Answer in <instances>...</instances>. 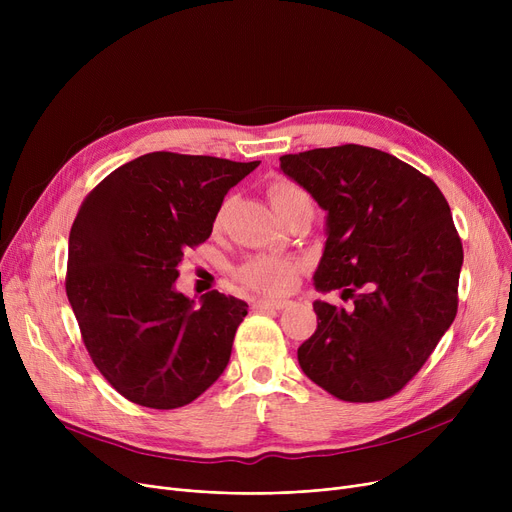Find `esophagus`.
I'll return each instance as SVG.
<instances>
[{"label":"esophagus","instance_id":"obj_1","mask_svg":"<svg viewBox=\"0 0 512 512\" xmlns=\"http://www.w3.org/2000/svg\"><path fill=\"white\" fill-rule=\"evenodd\" d=\"M255 309H286L288 307V301H267V299H259V301H255V305H253Z\"/></svg>","mask_w":512,"mask_h":512}]
</instances>
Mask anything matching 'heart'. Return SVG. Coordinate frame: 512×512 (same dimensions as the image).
Segmentation results:
<instances>
[{
    "instance_id": "1",
    "label": "heart",
    "mask_w": 512,
    "mask_h": 512,
    "mask_svg": "<svg viewBox=\"0 0 512 512\" xmlns=\"http://www.w3.org/2000/svg\"><path fill=\"white\" fill-rule=\"evenodd\" d=\"M267 199H270L276 213L282 215L297 207L301 203H311V195L305 188L292 180H276L267 188ZM230 201H224L222 207L215 213V226H222ZM303 270V263L299 259L290 257H278V255H253L245 263L238 267V280L247 288L267 294V297H278V294H286L297 284V278Z\"/></svg>"
}]
</instances>
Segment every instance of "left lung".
<instances>
[{"mask_svg": "<svg viewBox=\"0 0 512 512\" xmlns=\"http://www.w3.org/2000/svg\"><path fill=\"white\" fill-rule=\"evenodd\" d=\"M280 168L328 211L313 276L342 290L344 309L315 301V334L299 346L307 378L346 402L405 388L459 309L463 242L436 182L363 145L282 155Z\"/></svg>", "mask_w": 512, "mask_h": 512, "instance_id": "8db88e82", "label": "left lung"}]
</instances>
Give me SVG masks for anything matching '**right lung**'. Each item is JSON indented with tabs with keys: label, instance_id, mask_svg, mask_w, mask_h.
Returning a JSON list of instances; mask_svg holds the SVG:
<instances>
[{
	"label": "right lung",
	"instance_id": "add662e5",
	"mask_svg": "<svg viewBox=\"0 0 512 512\" xmlns=\"http://www.w3.org/2000/svg\"><path fill=\"white\" fill-rule=\"evenodd\" d=\"M259 161L155 151L105 176L80 203L66 294L103 378L147 409H178L226 369L249 305L174 290L184 251L213 230L226 193Z\"/></svg>",
	"mask_w": 512,
	"mask_h": 512
}]
</instances>
